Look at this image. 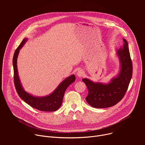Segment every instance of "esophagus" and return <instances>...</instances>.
Listing matches in <instances>:
<instances>
[{
  "label": "esophagus",
  "mask_w": 145,
  "mask_h": 145,
  "mask_svg": "<svg viewBox=\"0 0 145 145\" xmlns=\"http://www.w3.org/2000/svg\"><path fill=\"white\" fill-rule=\"evenodd\" d=\"M76 74H77V77H82V76H83L84 75V72L83 71H82V70H81V69L78 70V71H77Z\"/></svg>",
  "instance_id": "obj_1"
}]
</instances>
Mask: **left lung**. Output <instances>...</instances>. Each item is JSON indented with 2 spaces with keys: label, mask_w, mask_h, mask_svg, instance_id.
<instances>
[{
  "label": "left lung",
  "mask_w": 145,
  "mask_h": 145,
  "mask_svg": "<svg viewBox=\"0 0 145 145\" xmlns=\"http://www.w3.org/2000/svg\"><path fill=\"white\" fill-rule=\"evenodd\" d=\"M123 40V47L116 52L120 63V72L116 77L113 78L108 84L94 82L88 78L82 80L88 90L86 100L94 108H107L116 105L128 89L133 74V64L128 43L125 39Z\"/></svg>",
  "instance_id": "obj_1"
}]
</instances>
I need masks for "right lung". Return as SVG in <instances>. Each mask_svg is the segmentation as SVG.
Listing matches in <instances>:
<instances>
[{"instance_id":"right-lung-1","label":"right lung","mask_w":145,"mask_h":145,"mask_svg":"<svg viewBox=\"0 0 145 145\" xmlns=\"http://www.w3.org/2000/svg\"><path fill=\"white\" fill-rule=\"evenodd\" d=\"M26 41V38L23 39L22 42L15 50L13 57L14 81L16 91L19 97L31 107L39 111L46 112L55 111L62 105L65 92L68 86L75 81V76L73 74L65 79L63 82H61L53 92L48 96L44 97H35L26 92L20 83L16 65L17 58L19 50L22 48Z\"/></svg>"}]
</instances>
